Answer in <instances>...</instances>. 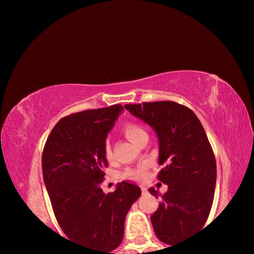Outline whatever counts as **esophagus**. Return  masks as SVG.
Returning a JSON list of instances; mask_svg holds the SVG:
<instances>
[{"instance_id": "34e87169", "label": "esophagus", "mask_w": 254, "mask_h": 254, "mask_svg": "<svg viewBox=\"0 0 254 254\" xmlns=\"http://www.w3.org/2000/svg\"><path fill=\"white\" fill-rule=\"evenodd\" d=\"M141 190H142V192H147V187H144V186H141Z\"/></svg>"}]
</instances>
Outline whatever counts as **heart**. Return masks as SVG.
I'll return each instance as SVG.
<instances>
[{
	"mask_svg": "<svg viewBox=\"0 0 254 254\" xmlns=\"http://www.w3.org/2000/svg\"><path fill=\"white\" fill-rule=\"evenodd\" d=\"M145 131L140 126H137L135 123H127L126 127H124V134L131 142L135 143V141L140 135L144 134ZM105 156L107 158L112 157V151L109 144H106L105 147ZM123 176L127 179H134V180H142L145 176L144 169L143 168H137V169H127Z\"/></svg>",
	"mask_w": 254,
	"mask_h": 254,
	"instance_id": "1",
	"label": "heart"
}]
</instances>
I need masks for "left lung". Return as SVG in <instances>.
Wrapping results in <instances>:
<instances>
[{
	"mask_svg": "<svg viewBox=\"0 0 254 254\" xmlns=\"http://www.w3.org/2000/svg\"><path fill=\"white\" fill-rule=\"evenodd\" d=\"M126 110L147 123L159 141V165H165L158 179L168 185L161 203L151 215L161 242L176 246L201 230L212 208L216 161L203 126L194 112L178 103L165 101L127 104Z\"/></svg>",
	"mask_w": 254,
	"mask_h": 254,
	"instance_id": "1",
	"label": "left lung"
}]
</instances>
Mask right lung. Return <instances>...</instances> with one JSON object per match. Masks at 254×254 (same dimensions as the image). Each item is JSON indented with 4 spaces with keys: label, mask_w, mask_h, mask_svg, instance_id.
<instances>
[{
    "label": "right lung",
    "mask_w": 254,
    "mask_h": 254,
    "mask_svg": "<svg viewBox=\"0 0 254 254\" xmlns=\"http://www.w3.org/2000/svg\"><path fill=\"white\" fill-rule=\"evenodd\" d=\"M123 111L117 104L62 119L42 153L44 182L60 227L93 254H115L127 214L141 195L140 187L127 180L109 194L101 188L106 137Z\"/></svg>",
    "instance_id": "add662e5"
}]
</instances>
